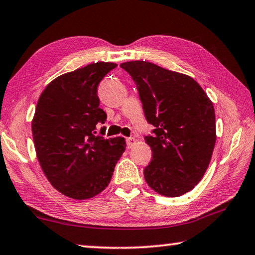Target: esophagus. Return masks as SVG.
<instances>
[{"instance_id":"34e87169","label":"esophagus","mask_w":255,"mask_h":255,"mask_svg":"<svg viewBox=\"0 0 255 255\" xmlns=\"http://www.w3.org/2000/svg\"><path fill=\"white\" fill-rule=\"evenodd\" d=\"M135 141H136V140L133 138V136H128V138H127V146H128V148H131V147L135 143Z\"/></svg>"}]
</instances>
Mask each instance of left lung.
Instances as JSON below:
<instances>
[{"label": "left lung", "mask_w": 255, "mask_h": 255, "mask_svg": "<svg viewBox=\"0 0 255 255\" xmlns=\"http://www.w3.org/2000/svg\"><path fill=\"white\" fill-rule=\"evenodd\" d=\"M138 88L145 117L154 127L145 136L153 158L143 169L149 187L179 197L204 177L216 141L215 110L193 78L145 61L121 64Z\"/></svg>", "instance_id": "8db88e82"}]
</instances>
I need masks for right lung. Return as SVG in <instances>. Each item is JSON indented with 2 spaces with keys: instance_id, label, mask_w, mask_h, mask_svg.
I'll use <instances>...</instances> for the list:
<instances>
[{
  "instance_id": "add662e5",
  "label": "right lung",
  "mask_w": 255,
  "mask_h": 255,
  "mask_svg": "<svg viewBox=\"0 0 255 255\" xmlns=\"http://www.w3.org/2000/svg\"><path fill=\"white\" fill-rule=\"evenodd\" d=\"M117 64L98 62L54 79L40 95L32 121L35 152L42 171L57 191L84 200L108 186L125 150L124 138L106 139L107 114L98 86Z\"/></svg>"
}]
</instances>
